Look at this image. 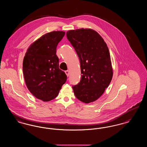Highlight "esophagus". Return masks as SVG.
<instances>
[{"instance_id":"esophagus-1","label":"esophagus","mask_w":147,"mask_h":147,"mask_svg":"<svg viewBox=\"0 0 147 147\" xmlns=\"http://www.w3.org/2000/svg\"><path fill=\"white\" fill-rule=\"evenodd\" d=\"M65 74H66V75H67V76H69V71H65Z\"/></svg>"}]
</instances>
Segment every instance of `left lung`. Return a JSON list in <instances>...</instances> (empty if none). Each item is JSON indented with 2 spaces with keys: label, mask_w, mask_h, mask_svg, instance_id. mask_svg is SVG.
<instances>
[{
  "label": "left lung",
  "mask_w": 147,
  "mask_h": 147,
  "mask_svg": "<svg viewBox=\"0 0 147 147\" xmlns=\"http://www.w3.org/2000/svg\"><path fill=\"white\" fill-rule=\"evenodd\" d=\"M66 35L80 63L82 78L80 82L73 86L74 93L82 102H92L103 94L112 80L109 49L103 39L94 30H71Z\"/></svg>",
  "instance_id": "1"
}]
</instances>
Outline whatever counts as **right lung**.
<instances>
[{"instance_id": "add662e5", "label": "right lung", "mask_w": 147, "mask_h": 147, "mask_svg": "<svg viewBox=\"0 0 147 147\" xmlns=\"http://www.w3.org/2000/svg\"><path fill=\"white\" fill-rule=\"evenodd\" d=\"M65 34L53 31L34 42L26 53L23 73L26 84L36 98L47 102L54 99L67 80V76L59 68L56 47Z\"/></svg>"}]
</instances>
